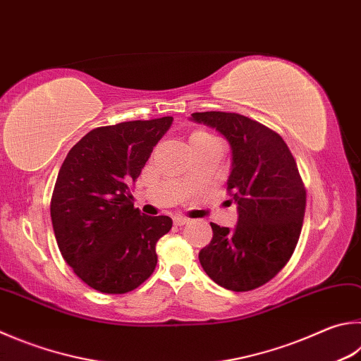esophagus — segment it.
Segmentation results:
<instances>
[{
    "label": "esophagus",
    "mask_w": 361,
    "mask_h": 361,
    "mask_svg": "<svg viewBox=\"0 0 361 361\" xmlns=\"http://www.w3.org/2000/svg\"><path fill=\"white\" fill-rule=\"evenodd\" d=\"M173 224L175 226H186V224H189V219L188 218H183V216H175Z\"/></svg>",
    "instance_id": "34e87169"
}]
</instances>
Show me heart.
Here are the masks:
<instances>
[{"mask_svg":"<svg viewBox=\"0 0 361 361\" xmlns=\"http://www.w3.org/2000/svg\"><path fill=\"white\" fill-rule=\"evenodd\" d=\"M218 139L213 134L207 133V130H195L191 135V145H197V143H207V142H216Z\"/></svg>","mask_w":361,"mask_h":361,"instance_id":"obj_1","label":"heart"}]
</instances>
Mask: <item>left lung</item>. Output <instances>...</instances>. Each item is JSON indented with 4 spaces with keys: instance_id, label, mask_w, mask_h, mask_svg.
<instances>
[{
    "instance_id": "8db88e82",
    "label": "left lung",
    "mask_w": 361,
    "mask_h": 361,
    "mask_svg": "<svg viewBox=\"0 0 361 361\" xmlns=\"http://www.w3.org/2000/svg\"><path fill=\"white\" fill-rule=\"evenodd\" d=\"M232 148L227 192L238 205L233 228L209 222L213 238L199 252L216 284L247 292L267 284L292 257L303 227L306 189L297 162L278 133L240 114L195 112Z\"/></svg>"
}]
</instances>
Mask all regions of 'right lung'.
I'll use <instances>...</instances> for the list:
<instances>
[{"mask_svg":"<svg viewBox=\"0 0 361 361\" xmlns=\"http://www.w3.org/2000/svg\"><path fill=\"white\" fill-rule=\"evenodd\" d=\"M172 121L162 116L96 128L63 162L51 194V224L63 259L94 290L126 293L154 271L156 243L172 219L142 214L129 188Z\"/></svg>","mask_w":361,"mask_h":361,"instance_id":"add662e5","label":"right lung"}]
</instances>
